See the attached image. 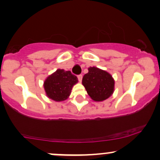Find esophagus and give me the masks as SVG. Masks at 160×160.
Instances as JSON below:
<instances>
[{
	"mask_svg": "<svg viewBox=\"0 0 160 160\" xmlns=\"http://www.w3.org/2000/svg\"><path fill=\"white\" fill-rule=\"evenodd\" d=\"M78 78L79 82H81V81H82V75H81V74L78 75Z\"/></svg>",
	"mask_w": 160,
	"mask_h": 160,
	"instance_id": "34e87169",
	"label": "esophagus"
}]
</instances>
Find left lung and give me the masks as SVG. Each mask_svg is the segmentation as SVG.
I'll return each mask as SVG.
<instances>
[{
    "instance_id": "1",
    "label": "left lung",
    "mask_w": 160,
    "mask_h": 160,
    "mask_svg": "<svg viewBox=\"0 0 160 160\" xmlns=\"http://www.w3.org/2000/svg\"><path fill=\"white\" fill-rule=\"evenodd\" d=\"M83 76L82 84L88 95L95 102H103L113 95L115 81L108 71L96 67H89Z\"/></svg>"
}]
</instances>
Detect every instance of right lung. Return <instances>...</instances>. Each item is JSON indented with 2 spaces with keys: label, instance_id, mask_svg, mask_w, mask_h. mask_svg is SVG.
Returning <instances> with one entry per match:
<instances>
[{
  "label": "right lung",
  "instance_id": "right-lung-1",
  "mask_svg": "<svg viewBox=\"0 0 160 160\" xmlns=\"http://www.w3.org/2000/svg\"><path fill=\"white\" fill-rule=\"evenodd\" d=\"M78 82V78L70 71L57 69L44 80L43 88L49 98L58 102L68 98L73 86Z\"/></svg>",
  "mask_w": 160,
  "mask_h": 160
}]
</instances>
